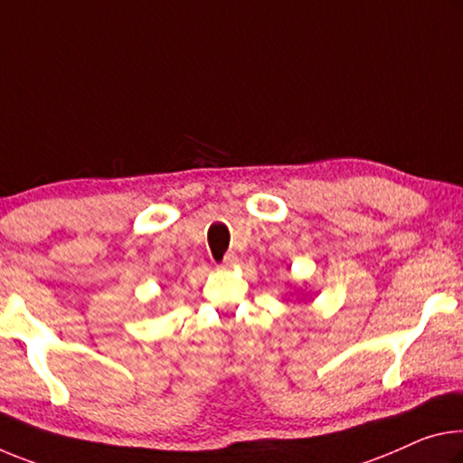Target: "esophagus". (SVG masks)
I'll return each mask as SVG.
<instances>
[{
	"instance_id": "1",
	"label": "esophagus",
	"mask_w": 463,
	"mask_h": 463,
	"mask_svg": "<svg viewBox=\"0 0 463 463\" xmlns=\"http://www.w3.org/2000/svg\"><path fill=\"white\" fill-rule=\"evenodd\" d=\"M239 263V255L234 253V251H231V253H226L224 255V261H222V268H234Z\"/></svg>"
}]
</instances>
